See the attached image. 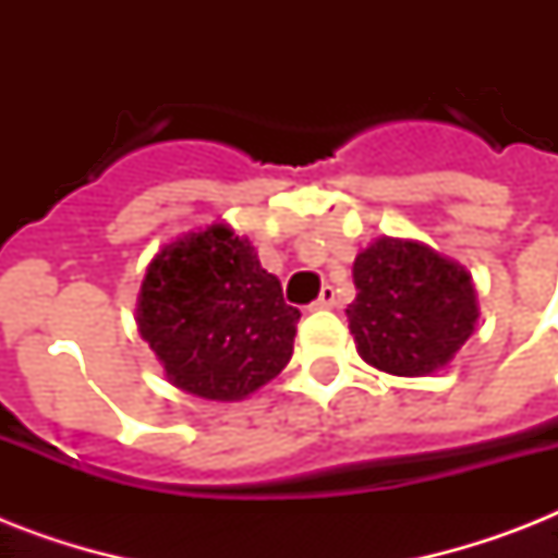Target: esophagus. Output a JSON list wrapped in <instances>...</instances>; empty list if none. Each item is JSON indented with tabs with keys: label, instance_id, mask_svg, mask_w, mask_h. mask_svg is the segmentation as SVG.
<instances>
[{
	"label": "esophagus",
	"instance_id": "esophagus-1",
	"mask_svg": "<svg viewBox=\"0 0 558 558\" xmlns=\"http://www.w3.org/2000/svg\"><path fill=\"white\" fill-rule=\"evenodd\" d=\"M330 306H336V289L324 287L322 295L313 301V310H330Z\"/></svg>",
	"mask_w": 558,
	"mask_h": 558
}]
</instances>
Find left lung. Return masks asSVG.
<instances>
[{"label": "left lung", "mask_w": 558, "mask_h": 558, "mask_svg": "<svg viewBox=\"0 0 558 558\" xmlns=\"http://www.w3.org/2000/svg\"><path fill=\"white\" fill-rule=\"evenodd\" d=\"M353 283L350 332L359 356L385 373H434L475 330L472 278L428 245L381 236L356 257Z\"/></svg>", "instance_id": "8db88e82"}]
</instances>
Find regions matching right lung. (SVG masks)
Segmentation results:
<instances>
[{
    "label": "right lung",
    "instance_id": "obj_1",
    "mask_svg": "<svg viewBox=\"0 0 558 558\" xmlns=\"http://www.w3.org/2000/svg\"><path fill=\"white\" fill-rule=\"evenodd\" d=\"M295 306L231 228L210 226L156 254L138 295V330L177 388L243 399L292 359Z\"/></svg>",
    "mask_w": 558,
    "mask_h": 558
}]
</instances>
